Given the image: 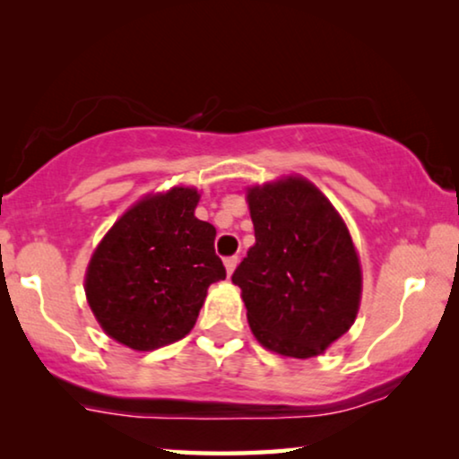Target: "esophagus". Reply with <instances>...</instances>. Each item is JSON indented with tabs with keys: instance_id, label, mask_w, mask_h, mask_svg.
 Returning <instances> with one entry per match:
<instances>
[{
	"instance_id": "34e87169",
	"label": "esophagus",
	"mask_w": 459,
	"mask_h": 459,
	"mask_svg": "<svg viewBox=\"0 0 459 459\" xmlns=\"http://www.w3.org/2000/svg\"><path fill=\"white\" fill-rule=\"evenodd\" d=\"M223 263H225V269H228V273L231 275V273H234L236 265H238V256L236 255L234 256H228V259H225Z\"/></svg>"
}]
</instances>
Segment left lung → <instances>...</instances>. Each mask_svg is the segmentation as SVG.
I'll return each mask as SVG.
<instances>
[{"mask_svg":"<svg viewBox=\"0 0 459 459\" xmlns=\"http://www.w3.org/2000/svg\"><path fill=\"white\" fill-rule=\"evenodd\" d=\"M255 244L231 281L242 288L263 347L307 359L355 322L361 267L347 225L309 181L288 178L248 190Z\"/></svg>","mask_w":459,"mask_h":459,"instance_id":"obj_1","label":"left lung"}]
</instances>
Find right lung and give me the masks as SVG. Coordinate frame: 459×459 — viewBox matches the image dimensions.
Returning <instances> with one entry per match:
<instances>
[{"label":"right lung","mask_w":459,"mask_h":459,"mask_svg":"<svg viewBox=\"0 0 459 459\" xmlns=\"http://www.w3.org/2000/svg\"><path fill=\"white\" fill-rule=\"evenodd\" d=\"M198 192L173 187L143 198L104 236L85 292L106 334L135 351L184 338L212 281L225 280L215 228L194 217Z\"/></svg>","instance_id":"right-lung-1"}]
</instances>
